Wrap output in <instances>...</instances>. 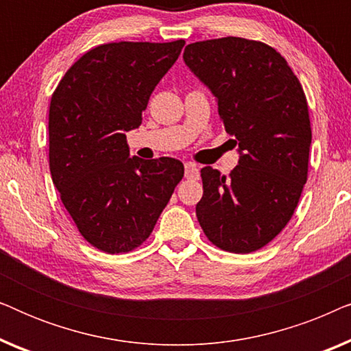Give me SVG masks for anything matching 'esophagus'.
I'll return each mask as SVG.
<instances>
[{
	"label": "esophagus",
	"instance_id": "34e87169",
	"mask_svg": "<svg viewBox=\"0 0 351 351\" xmlns=\"http://www.w3.org/2000/svg\"><path fill=\"white\" fill-rule=\"evenodd\" d=\"M185 177L190 180H198L199 179V167L195 162H186L185 165Z\"/></svg>",
	"mask_w": 351,
	"mask_h": 351
}]
</instances>
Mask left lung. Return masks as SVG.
<instances>
[{
  "mask_svg": "<svg viewBox=\"0 0 351 351\" xmlns=\"http://www.w3.org/2000/svg\"><path fill=\"white\" fill-rule=\"evenodd\" d=\"M189 69L210 89L239 162L228 177L201 169L196 217L223 251L249 254L289 222L308 176L311 128L300 81L265 43L227 36L185 47Z\"/></svg>",
  "mask_w": 351,
  "mask_h": 351,
  "instance_id": "obj_1",
  "label": "left lung"
}]
</instances>
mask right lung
I'll use <instances>...</instances> for the list:
<instances>
[{
	"label": "right lung",
	"instance_id": "add662e5",
	"mask_svg": "<svg viewBox=\"0 0 351 351\" xmlns=\"http://www.w3.org/2000/svg\"><path fill=\"white\" fill-rule=\"evenodd\" d=\"M184 45H100L70 66L52 94V182L80 233L99 251L121 254L141 246L184 177L179 160L129 158L126 142Z\"/></svg>",
	"mask_w": 351,
	"mask_h": 351
}]
</instances>
